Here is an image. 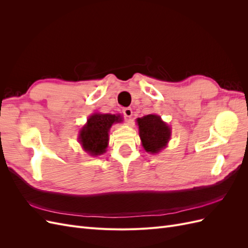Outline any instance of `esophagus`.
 Returning a JSON list of instances; mask_svg holds the SVG:
<instances>
[{"label":"esophagus","mask_w":248,"mask_h":248,"mask_svg":"<svg viewBox=\"0 0 248 248\" xmlns=\"http://www.w3.org/2000/svg\"><path fill=\"white\" fill-rule=\"evenodd\" d=\"M123 115L125 116L126 119H130L132 116V109L130 108H123Z\"/></svg>","instance_id":"obj_1"}]
</instances>
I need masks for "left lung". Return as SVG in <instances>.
<instances>
[{
    "mask_svg": "<svg viewBox=\"0 0 248 248\" xmlns=\"http://www.w3.org/2000/svg\"><path fill=\"white\" fill-rule=\"evenodd\" d=\"M141 145L148 153H159L166 148L170 139L171 130L160 116L147 115L137 120Z\"/></svg>",
    "mask_w": 248,
    "mask_h": 248,
    "instance_id": "8db88e82",
    "label": "left lung"
}]
</instances>
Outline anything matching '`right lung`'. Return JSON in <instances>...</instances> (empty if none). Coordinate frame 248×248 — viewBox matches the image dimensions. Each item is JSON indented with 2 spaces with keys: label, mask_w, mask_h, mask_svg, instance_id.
<instances>
[{
  "label": "right lung",
  "mask_w": 248,
  "mask_h": 248,
  "mask_svg": "<svg viewBox=\"0 0 248 248\" xmlns=\"http://www.w3.org/2000/svg\"><path fill=\"white\" fill-rule=\"evenodd\" d=\"M120 116L110 114H93L79 131L78 141L82 149L92 156L106 152L108 142V131L111 125L120 122Z\"/></svg>",
  "instance_id": "1"
}]
</instances>
